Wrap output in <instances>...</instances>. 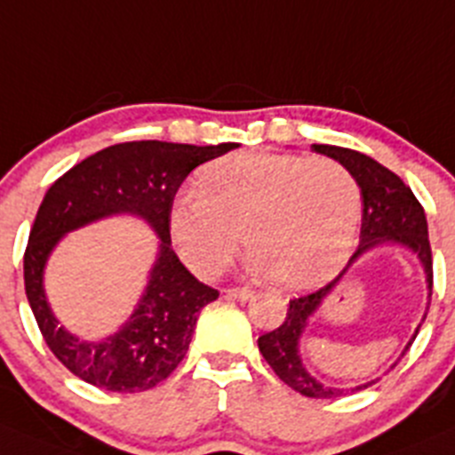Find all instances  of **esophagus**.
Here are the masks:
<instances>
[{
  "instance_id": "esophagus-1",
  "label": "esophagus",
  "mask_w": 455,
  "mask_h": 455,
  "mask_svg": "<svg viewBox=\"0 0 455 455\" xmlns=\"http://www.w3.org/2000/svg\"><path fill=\"white\" fill-rule=\"evenodd\" d=\"M254 292L250 288H228L225 290V297H230V299H239V301H245L250 299Z\"/></svg>"
}]
</instances>
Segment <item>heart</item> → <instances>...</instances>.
<instances>
[{
  "instance_id": "1",
  "label": "heart",
  "mask_w": 455,
  "mask_h": 455,
  "mask_svg": "<svg viewBox=\"0 0 455 455\" xmlns=\"http://www.w3.org/2000/svg\"><path fill=\"white\" fill-rule=\"evenodd\" d=\"M196 192L174 201L170 230L201 276L230 266L243 235L276 285L315 288L344 266L360 225V185L332 158L241 151L203 167Z\"/></svg>"
}]
</instances>
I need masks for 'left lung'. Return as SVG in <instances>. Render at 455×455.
<instances>
[{
	"label": "left lung",
	"instance_id": "left-lung-1",
	"mask_svg": "<svg viewBox=\"0 0 455 455\" xmlns=\"http://www.w3.org/2000/svg\"><path fill=\"white\" fill-rule=\"evenodd\" d=\"M315 151L331 158L339 160L341 165L355 176L357 185L362 189V203H364V212H362V232H360V248L355 250L350 257L348 266L326 283L323 288L308 292V295H299L295 299H290L288 313L285 319L275 328V331L266 332L259 337V350L270 364V369L279 375L281 382L288 384L290 388H295L297 393L306 397H339L348 395L353 391H362V388L371 387L369 382L364 387L355 388H335L326 387L319 379L306 371L304 362L299 355V337L304 332L308 317L319 308L323 297L335 288L337 281L344 276L350 263L357 257L371 250L373 245L391 241V243H402L409 248L411 252L418 254L427 272V281L429 288H434V259H431V243H429V230H427V216L425 207L419 205L415 194L411 192L409 185L402 183L397 174L379 165L378 160L371 156L360 154L355 149H346V147L335 145H313ZM418 335V331H415ZM413 335V339H415ZM411 346V341H409ZM406 346V350H409ZM404 355V353H402Z\"/></svg>",
	"mask_w": 455,
	"mask_h": 455
}]
</instances>
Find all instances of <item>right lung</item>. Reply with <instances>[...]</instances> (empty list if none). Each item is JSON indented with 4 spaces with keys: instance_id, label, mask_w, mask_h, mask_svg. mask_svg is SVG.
Instances as JSON below:
<instances>
[{
    "instance_id": "1",
    "label": "right lung",
    "mask_w": 455,
    "mask_h": 455,
    "mask_svg": "<svg viewBox=\"0 0 455 455\" xmlns=\"http://www.w3.org/2000/svg\"><path fill=\"white\" fill-rule=\"evenodd\" d=\"M235 147V142L205 147L120 142L84 158L51 185L30 228L24 285L46 346L76 378L105 391L138 393L170 378L183 362L198 313L219 297V290L201 283L172 250L170 210L189 172ZM118 211L142 215L155 228L161 257L128 326L89 345L57 326L45 304L41 270L60 235Z\"/></svg>"
}]
</instances>
